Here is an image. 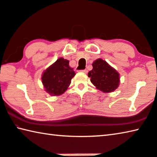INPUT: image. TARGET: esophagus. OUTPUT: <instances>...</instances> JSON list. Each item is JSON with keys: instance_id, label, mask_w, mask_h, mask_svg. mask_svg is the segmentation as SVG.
I'll return each instance as SVG.
<instances>
[{"instance_id": "1", "label": "esophagus", "mask_w": 157, "mask_h": 157, "mask_svg": "<svg viewBox=\"0 0 157 157\" xmlns=\"http://www.w3.org/2000/svg\"><path fill=\"white\" fill-rule=\"evenodd\" d=\"M79 71H82L83 72V73H87V72H88V70H87V69H83V70H79Z\"/></svg>"}]
</instances>
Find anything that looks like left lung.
<instances>
[{"label": "left lung", "mask_w": 157, "mask_h": 157, "mask_svg": "<svg viewBox=\"0 0 157 157\" xmlns=\"http://www.w3.org/2000/svg\"><path fill=\"white\" fill-rule=\"evenodd\" d=\"M90 81L96 88L105 93L115 90L119 84V74L102 59L93 63V69L88 72Z\"/></svg>", "instance_id": "left-lung-1"}]
</instances>
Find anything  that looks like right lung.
Returning <instances> with one entry per match:
<instances>
[{
	"mask_svg": "<svg viewBox=\"0 0 157 157\" xmlns=\"http://www.w3.org/2000/svg\"><path fill=\"white\" fill-rule=\"evenodd\" d=\"M69 62L64 58H59L43 72L42 83L50 95H61L70 85L71 78L76 74L69 67Z\"/></svg>",
	"mask_w": 157,
	"mask_h": 157,
	"instance_id": "obj_1",
	"label": "right lung"
}]
</instances>
